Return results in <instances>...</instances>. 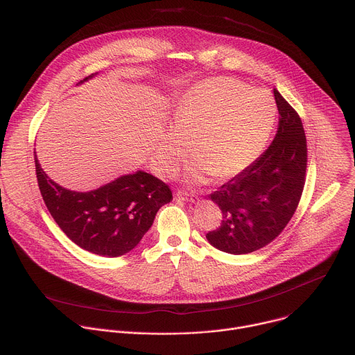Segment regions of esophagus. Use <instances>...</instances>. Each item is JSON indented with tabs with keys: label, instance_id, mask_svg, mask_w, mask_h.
I'll return each instance as SVG.
<instances>
[{
	"label": "esophagus",
	"instance_id": "34e87169",
	"mask_svg": "<svg viewBox=\"0 0 355 355\" xmlns=\"http://www.w3.org/2000/svg\"><path fill=\"white\" fill-rule=\"evenodd\" d=\"M175 196L181 198V199H184L187 202H196L198 200L196 195H192V193H188V192H184V191H177Z\"/></svg>",
	"mask_w": 355,
	"mask_h": 355
}]
</instances>
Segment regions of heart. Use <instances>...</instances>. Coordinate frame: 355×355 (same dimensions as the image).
Listing matches in <instances>:
<instances>
[{"mask_svg": "<svg viewBox=\"0 0 355 355\" xmlns=\"http://www.w3.org/2000/svg\"><path fill=\"white\" fill-rule=\"evenodd\" d=\"M275 104L264 91L243 83L214 77L191 87L175 105L174 128H168L156 155V168L174 174L192 141L195 156L184 177L189 184L234 177L263 151L275 122Z\"/></svg>", "mask_w": 355, "mask_h": 355, "instance_id": "heart-1", "label": "heart"}]
</instances>
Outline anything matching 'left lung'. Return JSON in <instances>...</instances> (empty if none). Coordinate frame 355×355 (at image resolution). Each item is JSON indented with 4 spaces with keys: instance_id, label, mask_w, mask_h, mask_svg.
<instances>
[{
    "instance_id": "left-lung-1",
    "label": "left lung",
    "mask_w": 355,
    "mask_h": 355,
    "mask_svg": "<svg viewBox=\"0 0 355 355\" xmlns=\"http://www.w3.org/2000/svg\"><path fill=\"white\" fill-rule=\"evenodd\" d=\"M274 96L279 123L272 143L254 163L209 195L223 220L207 239L229 254H248L271 243L293 216L305 185V130L277 89Z\"/></svg>"
}]
</instances>
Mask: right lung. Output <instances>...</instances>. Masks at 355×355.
I'll use <instances>...</instances> for the list:
<instances>
[{"label":"right lung","mask_w":355,"mask_h":355,"mask_svg":"<svg viewBox=\"0 0 355 355\" xmlns=\"http://www.w3.org/2000/svg\"><path fill=\"white\" fill-rule=\"evenodd\" d=\"M35 166L50 215L71 241L98 256L119 257L133 250L153 225L157 211L173 199L167 184L141 170L77 192L50 180L36 156Z\"/></svg>","instance_id":"right-lung-1"}]
</instances>
